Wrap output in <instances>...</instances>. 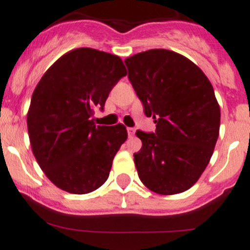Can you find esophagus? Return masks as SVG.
Segmentation results:
<instances>
[{
  "mask_svg": "<svg viewBox=\"0 0 250 250\" xmlns=\"http://www.w3.org/2000/svg\"><path fill=\"white\" fill-rule=\"evenodd\" d=\"M135 132H136V130L133 127H127V133H128V136H133L135 135Z\"/></svg>",
  "mask_w": 250,
  "mask_h": 250,
  "instance_id": "1",
  "label": "esophagus"
}]
</instances>
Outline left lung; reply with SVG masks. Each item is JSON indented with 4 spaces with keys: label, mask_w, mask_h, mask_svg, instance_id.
<instances>
[{
    "label": "left lung",
    "mask_w": 250,
    "mask_h": 250,
    "mask_svg": "<svg viewBox=\"0 0 250 250\" xmlns=\"http://www.w3.org/2000/svg\"><path fill=\"white\" fill-rule=\"evenodd\" d=\"M127 78L153 117L155 132L136 131L142 148L135 157L138 177L158 194L191 188L211 158L219 137L220 107L206 74L169 49H149L125 59Z\"/></svg>",
    "instance_id": "left-lung-1"
}]
</instances>
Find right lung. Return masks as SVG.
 Returning a JSON list of instances; mask_svg holds the SVG:
<instances>
[{"label": "right lung", "mask_w": 250, "mask_h": 250, "mask_svg": "<svg viewBox=\"0 0 250 250\" xmlns=\"http://www.w3.org/2000/svg\"><path fill=\"white\" fill-rule=\"evenodd\" d=\"M125 75L119 57L83 47L62 56L41 78L28 112L29 138L58 188L85 194L107 181L127 131L122 124L96 125L92 117Z\"/></svg>", "instance_id": "obj_1"}]
</instances>
